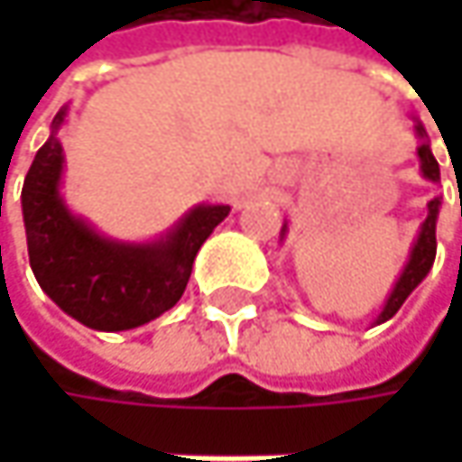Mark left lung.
<instances>
[{
  "label": "left lung",
  "instance_id": "1",
  "mask_svg": "<svg viewBox=\"0 0 462 462\" xmlns=\"http://www.w3.org/2000/svg\"><path fill=\"white\" fill-rule=\"evenodd\" d=\"M415 131L420 139H425V128H422L420 123H417ZM417 157H420V171H422V176L430 179V181H439V162H436V157H433L428 141H422V143L417 146ZM439 206H441L439 198H433V200L428 203V217H425V222H422V227H420V235H417L415 245H412V254H410V262H407L404 273L399 275V281H396V286H393V291H391V297H388L383 313L377 316V323H385L388 319H393V316L399 313V308L404 305V300L415 291L417 286H420V281H422V278L428 275V270L433 267V259H436V219H439ZM283 232H286V227H283Z\"/></svg>",
  "mask_w": 462,
  "mask_h": 462
}]
</instances>
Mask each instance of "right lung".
<instances>
[{"mask_svg": "<svg viewBox=\"0 0 462 462\" xmlns=\"http://www.w3.org/2000/svg\"><path fill=\"white\" fill-rule=\"evenodd\" d=\"M52 134L37 152L21 192L29 262L47 297L71 319L98 331H125L171 310L189 281L192 262L230 206H198L154 243H120L77 219L58 187L63 146Z\"/></svg>", "mask_w": 462, "mask_h": 462, "instance_id": "1", "label": "right lung"}]
</instances>
